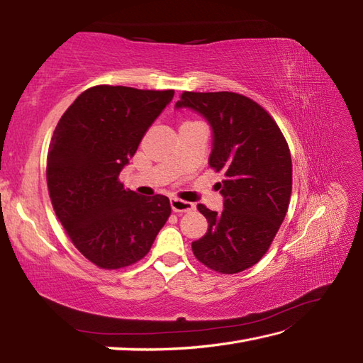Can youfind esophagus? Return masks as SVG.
Segmentation results:
<instances>
[{
	"label": "esophagus",
	"mask_w": 363,
	"mask_h": 363,
	"mask_svg": "<svg viewBox=\"0 0 363 363\" xmlns=\"http://www.w3.org/2000/svg\"><path fill=\"white\" fill-rule=\"evenodd\" d=\"M169 204H172V209L174 212H179V213L191 212L195 209V204H191L189 201H184V199H179V198H172V199H169Z\"/></svg>",
	"instance_id": "esophagus-1"
}]
</instances>
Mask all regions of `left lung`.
Segmentation results:
<instances>
[{
	"mask_svg": "<svg viewBox=\"0 0 363 363\" xmlns=\"http://www.w3.org/2000/svg\"><path fill=\"white\" fill-rule=\"evenodd\" d=\"M176 109H191L212 128L209 165L218 182L223 212L198 204L209 228L191 243L195 257L223 274L256 265L268 251L291 195V157L279 126L264 107L234 91H184Z\"/></svg>",
	"mask_w": 363,
	"mask_h": 363,
	"instance_id": "8db88e82",
	"label": "left lung"
}]
</instances>
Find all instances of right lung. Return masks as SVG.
I'll list each match as a JSON object with an SVG mask.
<instances>
[{"mask_svg":"<svg viewBox=\"0 0 363 363\" xmlns=\"http://www.w3.org/2000/svg\"><path fill=\"white\" fill-rule=\"evenodd\" d=\"M174 90L96 86L74 99L50 143L46 182L59 221L84 257L117 269L143 259L172 207L125 190L120 172Z\"/></svg>","mask_w":363,"mask_h":363,"instance_id":"1","label":"right lung"}]
</instances>
